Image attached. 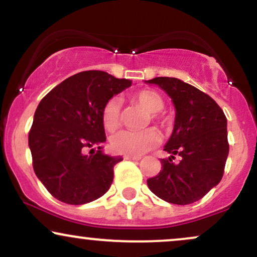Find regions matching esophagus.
I'll return each mask as SVG.
<instances>
[{
  "label": "esophagus",
  "mask_w": 257,
  "mask_h": 257,
  "mask_svg": "<svg viewBox=\"0 0 257 257\" xmlns=\"http://www.w3.org/2000/svg\"><path fill=\"white\" fill-rule=\"evenodd\" d=\"M124 159H126V161H140L141 157H140V156H129V155H125L124 156Z\"/></svg>",
  "instance_id": "34e87169"
}]
</instances>
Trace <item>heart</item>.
I'll return each instance as SVG.
<instances>
[{
	"mask_svg": "<svg viewBox=\"0 0 257 257\" xmlns=\"http://www.w3.org/2000/svg\"><path fill=\"white\" fill-rule=\"evenodd\" d=\"M139 105L151 112V118L159 125H167V119L161 112L164 108V100L153 90H140L134 95ZM101 122L107 132H114L122 122V102L117 96L108 99L101 110ZM162 138L156 129H146L141 132L120 131L110 139L111 150L114 153L129 156H140L159 145Z\"/></svg>",
	"mask_w": 257,
	"mask_h": 257,
	"instance_id": "obj_1",
	"label": "heart"
}]
</instances>
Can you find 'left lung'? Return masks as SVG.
I'll list each match as a JSON object with an SVG mask.
<instances>
[{"mask_svg": "<svg viewBox=\"0 0 257 257\" xmlns=\"http://www.w3.org/2000/svg\"><path fill=\"white\" fill-rule=\"evenodd\" d=\"M147 83L166 91L176 110L173 134L164 146L172 156L161 159L162 170L147 186L168 203L191 204L222 179L229 150L226 116L213 98L181 79L156 77ZM175 155L179 162L172 161Z\"/></svg>", "mask_w": 257, "mask_h": 257, "instance_id": "left-lung-1", "label": "left lung"}]
</instances>
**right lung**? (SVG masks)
Returning <instances> with one entry per match:
<instances>
[{
	"instance_id": "add662e5",
	"label": "right lung",
	"mask_w": 257,
	"mask_h": 257,
	"mask_svg": "<svg viewBox=\"0 0 257 257\" xmlns=\"http://www.w3.org/2000/svg\"><path fill=\"white\" fill-rule=\"evenodd\" d=\"M131 85L129 79L107 72L83 71L65 79L41 100L29 132V146L35 174L54 198L81 205L107 192L113 167L123 158L101 151L106 141L101 110L108 99ZM91 147L98 151L85 155Z\"/></svg>"
}]
</instances>
